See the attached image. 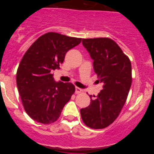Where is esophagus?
I'll list each match as a JSON object with an SVG mask.
<instances>
[{
  "instance_id": "esophagus-1",
  "label": "esophagus",
  "mask_w": 154,
  "mask_h": 154,
  "mask_svg": "<svg viewBox=\"0 0 154 154\" xmlns=\"http://www.w3.org/2000/svg\"><path fill=\"white\" fill-rule=\"evenodd\" d=\"M82 92V89H81L80 88H79V87H75V93L76 94L81 93Z\"/></svg>"
}]
</instances>
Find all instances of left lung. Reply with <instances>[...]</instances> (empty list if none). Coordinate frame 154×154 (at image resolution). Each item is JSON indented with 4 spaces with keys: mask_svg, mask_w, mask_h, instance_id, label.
Wrapping results in <instances>:
<instances>
[{
    "mask_svg": "<svg viewBox=\"0 0 154 154\" xmlns=\"http://www.w3.org/2000/svg\"><path fill=\"white\" fill-rule=\"evenodd\" d=\"M93 60V68L103 89L90 96L89 106L80 109L83 123L92 129H103L118 117L132 83L131 62L113 40L108 38L82 39Z\"/></svg>",
    "mask_w": 154,
    "mask_h": 154,
    "instance_id": "8db88e82",
    "label": "left lung"
}]
</instances>
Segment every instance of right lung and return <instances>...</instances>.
<instances>
[{"label": "right lung", "mask_w": 154, "mask_h": 154, "mask_svg": "<svg viewBox=\"0 0 154 154\" xmlns=\"http://www.w3.org/2000/svg\"><path fill=\"white\" fill-rule=\"evenodd\" d=\"M81 41L48 32L39 37L23 56L17 71V86L24 110L34 120L54 123L70 100L74 85L55 82L52 72L60 69L66 52Z\"/></svg>", "instance_id": "add662e5"}]
</instances>
